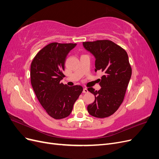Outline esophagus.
<instances>
[{"instance_id": "34e87169", "label": "esophagus", "mask_w": 159, "mask_h": 159, "mask_svg": "<svg viewBox=\"0 0 159 159\" xmlns=\"http://www.w3.org/2000/svg\"><path fill=\"white\" fill-rule=\"evenodd\" d=\"M88 89L86 88H84V89H83V93H88Z\"/></svg>"}]
</instances>
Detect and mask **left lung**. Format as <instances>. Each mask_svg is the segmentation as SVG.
I'll use <instances>...</instances> for the list:
<instances>
[{
	"label": "left lung",
	"mask_w": 159,
	"mask_h": 159,
	"mask_svg": "<svg viewBox=\"0 0 159 159\" xmlns=\"http://www.w3.org/2000/svg\"><path fill=\"white\" fill-rule=\"evenodd\" d=\"M83 45L95 57V71L104 72L102 80L99 79L101 89H88L95 95L93 103L88 106V111L95 117H109L123 103L131 77L132 69L127 53L108 40L84 42Z\"/></svg>",
	"instance_id": "obj_1"
}]
</instances>
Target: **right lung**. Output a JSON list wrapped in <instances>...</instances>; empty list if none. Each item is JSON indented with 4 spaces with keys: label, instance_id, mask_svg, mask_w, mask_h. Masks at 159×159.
<instances>
[{
    "label": "right lung",
    "instance_id": "add662e5",
    "mask_svg": "<svg viewBox=\"0 0 159 159\" xmlns=\"http://www.w3.org/2000/svg\"><path fill=\"white\" fill-rule=\"evenodd\" d=\"M76 44L52 42L34 57L30 67V80L39 102L55 119L69 116L74 104L83 91L81 85L70 87L61 82L66 57Z\"/></svg>",
    "mask_w": 159,
    "mask_h": 159
}]
</instances>
